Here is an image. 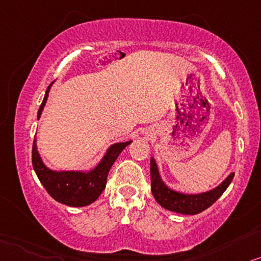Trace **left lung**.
Masks as SVG:
<instances>
[{"label":"left lung","instance_id":"obj_1","mask_svg":"<svg viewBox=\"0 0 261 261\" xmlns=\"http://www.w3.org/2000/svg\"><path fill=\"white\" fill-rule=\"evenodd\" d=\"M233 176L235 173L231 172L218 187L206 193L183 194L170 189L164 183L154 158H150V182L153 196L164 208L180 214H197L212 206L230 186Z\"/></svg>","mask_w":261,"mask_h":261}]
</instances>
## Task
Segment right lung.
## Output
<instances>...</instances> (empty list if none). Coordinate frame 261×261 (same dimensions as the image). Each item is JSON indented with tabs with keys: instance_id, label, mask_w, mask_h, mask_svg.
<instances>
[{
	"instance_id": "1",
	"label": "right lung",
	"mask_w": 261,
	"mask_h": 261,
	"mask_svg": "<svg viewBox=\"0 0 261 261\" xmlns=\"http://www.w3.org/2000/svg\"><path fill=\"white\" fill-rule=\"evenodd\" d=\"M53 83L45 91L44 98L38 110L37 118H41L42 111L47 102L49 90ZM133 141L119 142L108 148L100 163L94 169L84 172V171H54L48 169L43 163L41 155L37 150V141L36 136L32 146V166L42 186L45 188L48 194L58 202L71 207L88 206L97 200L101 193L106 188L107 176L112 165L124 150L125 147Z\"/></svg>"
}]
</instances>
